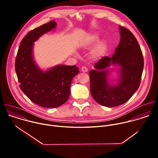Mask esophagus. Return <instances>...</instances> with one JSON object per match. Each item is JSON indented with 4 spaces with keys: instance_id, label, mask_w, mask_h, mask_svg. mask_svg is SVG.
I'll use <instances>...</instances> for the list:
<instances>
[{
    "instance_id": "34e87169",
    "label": "esophagus",
    "mask_w": 158,
    "mask_h": 158,
    "mask_svg": "<svg viewBox=\"0 0 158 158\" xmlns=\"http://www.w3.org/2000/svg\"><path fill=\"white\" fill-rule=\"evenodd\" d=\"M81 71H82V72H83V73H86V72H87V71H88V69L86 67L83 66V67H81Z\"/></svg>"
}]
</instances>
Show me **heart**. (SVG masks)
<instances>
[{
	"instance_id": "1",
	"label": "heart",
	"mask_w": 158,
	"mask_h": 158,
	"mask_svg": "<svg viewBox=\"0 0 158 158\" xmlns=\"http://www.w3.org/2000/svg\"><path fill=\"white\" fill-rule=\"evenodd\" d=\"M99 36L96 34L89 35L86 38L83 43L84 47L90 48L99 40ZM107 50V44L105 40H101L98 42L95 46L93 51V56L94 57L98 58L105 55Z\"/></svg>"
}]
</instances>
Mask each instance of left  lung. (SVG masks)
<instances>
[{
    "label": "left lung",
    "instance_id": "obj_1",
    "mask_svg": "<svg viewBox=\"0 0 158 158\" xmlns=\"http://www.w3.org/2000/svg\"><path fill=\"white\" fill-rule=\"evenodd\" d=\"M121 39L112 57H103L89 72L90 89L94 99L102 106L111 107L127 102L138 89L144 67L139 45L130 31L119 26ZM110 64L120 66V77L116 85L107 81Z\"/></svg>",
    "mask_w": 158,
    "mask_h": 158
}]
</instances>
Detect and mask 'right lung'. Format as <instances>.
<instances>
[{
  "mask_svg": "<svg viewBox=\"0 0 158 158\" xmlns=\"http://www.w3.org/2000/svg\"><path fill=\"white\" fill-rule=\"evenodd\" d=\"M57 26L50 21L31 31L20 42L15 68L20 88L34 103L44 107H57L70 96L73 79L79 74L76 65H58L46 71L40 69L33 58L34 42Z\"/></svg>",
  "mask_w": 158,
  "mask_h": 158,
  "instance_id": "right-lung-1",
  "label": "right lung"
}]
</instances>
